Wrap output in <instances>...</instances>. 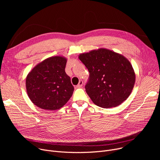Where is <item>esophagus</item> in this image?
Returning <instances> with one entry per match:
<instances>
[{"label":"esophagus","instance_id":"1","mask_svg":"<svg viewBox=\"0 0 160 160\" xmlns=\"http://www.w3.org/2000/svg\"><path fill=\"white\" fill-rule=\"evenodd\" d=\"M82 86H83V81H82V80H80V82H79V83H78V84L77 86V87L78 88H80L82 87Z\"/></svg>","mask_w":160,"mask_h":160}]
</instances>
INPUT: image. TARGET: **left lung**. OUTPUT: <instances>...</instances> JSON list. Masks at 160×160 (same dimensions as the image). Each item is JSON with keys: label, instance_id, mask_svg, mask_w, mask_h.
Here are the masks:
<instances>
[{"label": "left lung", "instance_id": "obj_1", "mask_svg": "<svg viewBox=\"0 0 160 160\" xmlns=\"http://www.w3.org/2000/svg\"><path fill=\"white\" fill-rule=\"evenodd\" d=\"M78 58L89 72L85 88L95 104L113 108L128 98L135 84L136 74L127 58L104 48L80 54Z\"/></svg>", "mask_w": 160, "mask_h": 160}]
</instances>
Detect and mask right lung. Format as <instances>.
I'll use <instances>...</instances> for the list:
<instances>
[{
  "label": "right lung",
  "instance_id": "right-lung-1",
  "mask_svg": "<svg viewBox=\"0 0 160 160\" xmlns=\"http://www.w3.org/2000/svg\"><path fill=\"white\" fill-rule=\"evenodd\" d=\"M67 58L56 56L36 65L28 74L26 88L32 103L45 110H57L70 99L74 91L65 71Z\"/></svg>",
  "mask_w": 160,
  "mask_h": 160
}]
</instances>
